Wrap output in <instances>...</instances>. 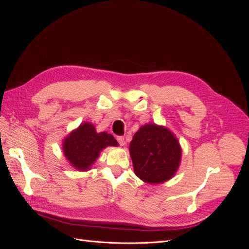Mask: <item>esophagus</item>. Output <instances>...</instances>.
<instances>
[{"instance_id":"obj_1","label":"esophagus","mask_w":249,"mask_h":249,"mask_svg":"<svg viewBox=\"0 0 249 249\" xmlns=\"http://www.w3.org/2000/svg\"><path fill=\"white\" fill-rule=\"evenodd\" d=\"M116 140H117V142L119 143V145L124 146V145L125 144V141H124V136H117V137H116Z\"/></svg>"}]
</instances>
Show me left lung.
Here are the masks:
<instances>
[{"mask_svg": "<svg viewBox=\"0 0 249 249\" xmlns=\"http://www.w3.org/2000/svg\"><path fill=\"white\" fill-rule=\"evenodd\" d=\"M130 154L136 176L146 183L159 184L177 172L182 150L166 127L145 124L134 135Z\"/></svg>", "mask_w": 249, "mask_h": 249, "instance_id": "8db88e82", "label": "left lung"}]
</instances>
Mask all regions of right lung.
I'll use <instances>...</instances> for the list:
<instances>
[{"label":"right lung","mask_w":249,"mask_h":249,"mask_svg":"<svg viewBox=\"0 0 249 249\" xmlns=\"http://www.w3.org/2000/svg\"><path fill=\"white\" fill-rule=\"evenodd\" d=\"M108 145H118L115 138L106 132L96 133L91 124H81L63 142V152L72 166L87 170L97 159L100 152Z\"/></svg>","instance_id":"obj_1"}]
</instances>
